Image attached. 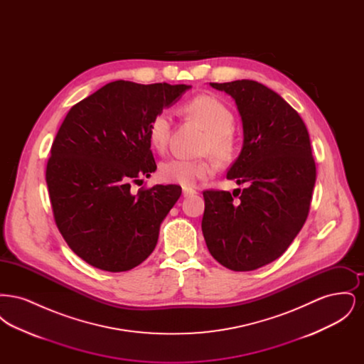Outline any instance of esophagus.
Masks as SVG:
<instances>
[{
	"instance_id": "1",
	"label": "esophagus",
	"mask_w": 364,
	"mask_h": 364,
	"mask_svg": "<svg viewBox=\"0 0 364 364\" xmlns=\"http://www.w3.org/2000/svg\"><path fill=\"white\" fill-rule=\"evenodd\" d=\"M196 193V191L188 188V187H183V196L188 198V196H193Z\"/></svg>"
}]
</instances>
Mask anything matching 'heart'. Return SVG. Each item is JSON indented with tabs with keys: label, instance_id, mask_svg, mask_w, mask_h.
Masks as SVG:
<instances>
[{
	"label": "heart",
	"instance_id": "b5f03b06",
	"mask_svg": "<svg viewBox=\"0 0 364 364\" xmlns=\"http://www.w3.org/2000/svg\"><path fill=\"white\" fill-rule=\"evenodd\" d=\"M186 112L200 122L208 136L203 143V151L213 153L221 158H228L235 150V135L232 132L233 114L224 102L213 95L202 94L191 98L184 105ZM172 128V117L169 112L161 110L149 122L147 136L150 144L158 150L166 149ZM217 169L214 156L200 159L171 158L165 161L159 168V176L164 181L178 184L183 187H192L200 178L208 177Z\"/></svg>",
	"mask_w": 364,
	"mask_h": 364
}]
</instances>
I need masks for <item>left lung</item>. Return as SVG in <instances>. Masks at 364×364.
I'll use <instances>...</instances> for the list:
<instances>
[{"label":"left lung","mask_w":364,"mask_h":364,"mask_svg":"<svg viewBox=\"0 0 364 364\" xmlns=\"http://www.w3.org/2000/svg\"><path fill=\"white\" fill-rule=\"evenodd\" d=\"M210 86L229 94L240 113L242 149L226 177L247 188L203 191L202 232L214 259L251 272L279 258L307 220L316 178L310 136L269 87L247 79Z\"/></svg>","instance_id":"obj_1"}]
</instances>
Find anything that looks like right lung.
<instances>
[{"label": "right lung", "mask_w": 364, "mask_h": 364, "mask_svg": "<svg viewBox=\"0 0 364 364\" xmlns=\"http://www.w3.org/2000/svg\"><path fill=\"white\" fill-rule=\"evenodd\" d=\"M190 88L116 80L70 107L53 141L46 183L55 225L88 264L127 272L154 251L181 187L134 193L131 184L156 172L149 122Z\"/></svg>", "instance_id": "1"}]
</instances>
